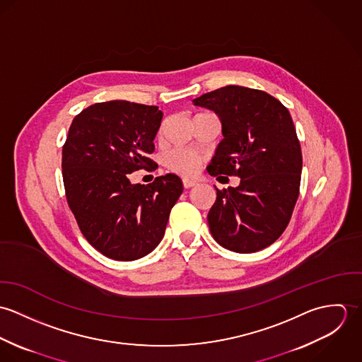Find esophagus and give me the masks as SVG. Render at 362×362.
Segmentation results:
<instances>
[{
  "instance_id": "34e87169",
  "label": "esophagus",
  "mask_w": 362,
  "mask_h": 362,
  "mask_svg": "<svg viewBox=\"0 0 362 362\" xmlns=\"http://www.w3.org/2000/svg\"><path fill=\"white\" fill-rule=\"evenodd\" d=\"M182 184H184V188H192V187H195L197 185V181H194V180H188V178H184L182 180Z\"/></svg>"
}]
</instances>
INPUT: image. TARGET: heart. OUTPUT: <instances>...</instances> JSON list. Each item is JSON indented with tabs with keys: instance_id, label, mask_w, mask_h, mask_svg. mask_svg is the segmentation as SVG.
<instances>
[{
	"instance_id": "1",
	"label": "heart",
	"mask_w": 362,
	"mask_h": 362,
	"mask_svg": "<svg viewBox=\"0 0 362 362\" xmlns=\"http://www.w3.org/2000/svg\"><path fill=\"white\" fill-rule=\"evenodd\" d=\"M165 164L174 173L182 174V175H194L199 168L201 158L189 151L180 149L167 156Z\"/></svg>"
}]
</instances>
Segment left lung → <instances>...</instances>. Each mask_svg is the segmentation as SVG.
I'll use <instances>...</instances> for the list:
<instances>
[{"label":"left lung","instance_id":"left-lung-1","mask_svg":"<svg viewBox=\"0 0 362 362\" xmlns=\"http://www.w3.org/2000/svg\"><path fill=\"white\" fill-rule=\"evenodd\" d=\"M192 103L211 110L221 124L223 139L207 173L241 178L235 188L214 187L216 202L207 213L210 233L230 251H260L283 234L300 194L303 155L291 115L266 92L237 85Z\"/></svg>","mask_w":362,"mask_h":362}]
</instances>
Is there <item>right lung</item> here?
I'll return each mask as SVG.
<instances>
[{"label":"right lung","mask_w":362,"mask_h":362,"mask_svg":"<svg viewBox=\"0 0 362 362\" xmlns=\"http://www.w3.org/2000/svg\"><path fill=\"white\" fill-rule=\"evenodd\" d=\"M163 112L157 105L111 100L78 114L62 148L66 201L89 244L114 260L151 254L164 237L171 207L182 194L175 174L146 185L129 174L152 165Z\"/></svg>","instance_id":"obj_1"}]
</instances>
